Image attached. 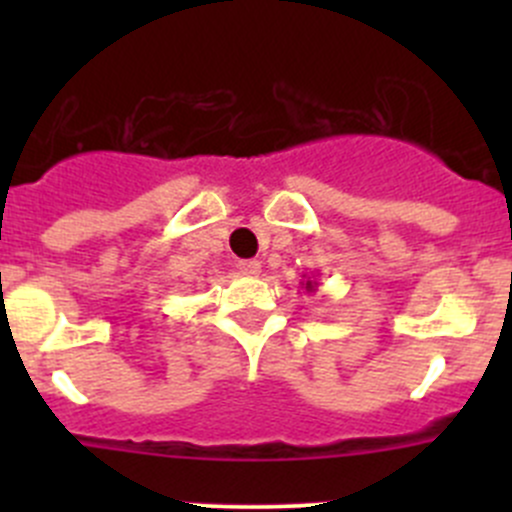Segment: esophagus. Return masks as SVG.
<instances>
[{
	"label": "esophagus",
	"instance_id": "obj_1",
	"mask_svg": "<svg viewBox=\"0 0 512 512\" xmlns=\"http://www.w3.org/2000/svg\"><path fill=\"white\" fill-rule=\"evenodd\" d=\"M237 270H240L242 275H247V277H257V275H260L262 265L257 260H240V262H237Z\"/></svg>",
	"mask_w": 512,
	"mask_h": 512
}]
</instances>
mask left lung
<instances>
[{"instance_id":"left-lung-1","label":"left lung","mask_w":512,"mask_h":512,"mask_svg":"<svg viewBox=\"0 0 512 512\" xmlns=\"http://www.w3.org/2000/svg\"><path fill=\"white\" fill-rule=\"evenodd\" d=\"M304 285V289H307V292H314V287H317V280H314V277H307V282H302Z\"/></svg>"}]
</instances>
